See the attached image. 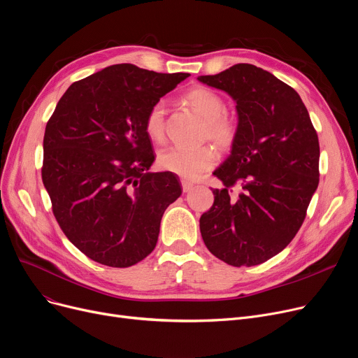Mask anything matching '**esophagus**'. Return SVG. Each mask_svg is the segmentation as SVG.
I'll list each match as a JSON object with an SVG mask.
<instances>
[{"label": "esophagus", "instance_id": "34e87169", "mask_svg": "<svg viewBox=\"0 0 358 358\" xmlns=\"http://www.w3.org/2000/svg\"><path fill=\"white\" fill-rule=\"evenodd\" d=\"M181 187H182V192L184 193H189L193 187H194V184L193 182H190L189 180H181Z\"/></svg>", "mask_w": 358, "mask_h": 358}]
</instances>
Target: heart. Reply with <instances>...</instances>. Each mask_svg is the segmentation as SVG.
I'll list each match as a JSON object with an SVG mask.
<instances>
[{"label": "heart", "mask_w": 358, "mask_h": 358, "mask_svg": "<svg viewBox=\"0 0 358 358\" xmlns=\"http://www.w3.org/2000/svg\"><path fill=\"white\" fill-rule=\"evenodd\" d=\"M184 103L204 120L203 136L213 142L219 149L232 148L236 139L235 122L223 115L227 106L217 92L206 87H193L182 96ZM145 134L154 143H161L165 135V107L155 103L145 117ZM216 161L215 150L209 146L182 149L169 146L158 154V166L162 171L173 173L182 178H194L209 169Z\"/></svg>", "instance_id": "1"}]
</instances>
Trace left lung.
I'll return each instance as SVG.
<instances>
[{"label": "left lung", "mask_w": 358, "mask_h": 358, "mask_svg": "<svg viewBox=\"0 0 358 358\" xmlns=\"http://www.w3.org/2000/svg\"><path fill=\"white\" fill-rule=\"evenodd\" d=\"M200 83L236 103V139L215 169L223 182L200 217L208 250L234 267L258 266L283 251L306 217L319 184V141L299 94L273 73L236 64ZM238 183L243 193L230 199Z\"/></svg>", "instance_id": "left-lung-1"}]
</instances>
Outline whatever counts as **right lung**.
I'll return each mask as SVG.
<instances>
[{
	"label": "right lung",
	"mask_w": 358,
	"mask_h": 358,
	"mask_svg": "<svg viewBox=\"0 0 358 358\" xmlns=\"http://www.w3.org/2000/svg\"><path fill=\"white\" fill-rule=\"evenodd\" d=\"M189 73L119 64L73 83L43 138L42 180L66 238L92 261L135 266L154 251L165 209L181 196L145 134L149 108Z\"/></svg>",
	"instance_id": "obj_1"
}]
</instances>
